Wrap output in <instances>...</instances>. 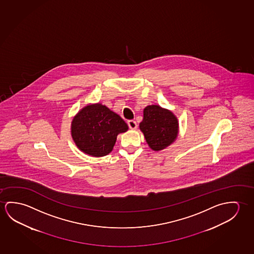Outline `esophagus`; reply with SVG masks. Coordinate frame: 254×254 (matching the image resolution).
Returning <instances> with one entry per match:
<instances>
[{
	"label": "esophagus",
	"instance_id": "esophagus-1",
	"mask_svg": "<svg viewBox=\"0 0 254 254\" xmlns=\"http://www.w3.org/2000/svg\"><path fill=\"white\" fill-rule=\"evenodd\" d=\"M128 125H129V129H137V123H136L135 121H133V120H129V121H128Z\"/></svg>",
	"mask_w": 254,
	"mask_h": 254
}]
</instances>
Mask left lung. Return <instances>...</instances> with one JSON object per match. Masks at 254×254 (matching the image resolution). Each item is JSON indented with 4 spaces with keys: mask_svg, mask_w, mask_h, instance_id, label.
Listing matches in <instances>:
<instances>
[{
    "mask_svg": "<svg viewBox=\"0 0 254 254\" xmlns=\"http://www.w3.org/2000/svg\"><path fill=\"white\" fill-rule=\"evenodd\" d=\"M143 113L139 129L151 149L156 152L165 149L176 141L179 124L172 111L159 105H149Z\"/></svg>",
    "mask_w": 254,
    "mask_h": 254,
    "instance_id": "left-lung-1",
    "label": "left lung"
}]
</instances>
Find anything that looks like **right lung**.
I'll use <instances>...</instances> for the list:
<instances>
[{
    "mask_svg": "<svg viewBox=\"0 0 254 254\" xmlns=\"http://www.w3.org/2000/svg\"><path fill=\"white\" fill-rule=\"evenodd\" d=\"M121 117L101 103L86 105L73 117L71 137L77 148L93 157L112 152L117 135L127 131Z\"/></svg>",
    "mask_w": 254,
    "mask_h": 254,
    "instance_id": "1",
    "label": "right lung"
}]
</instances>
